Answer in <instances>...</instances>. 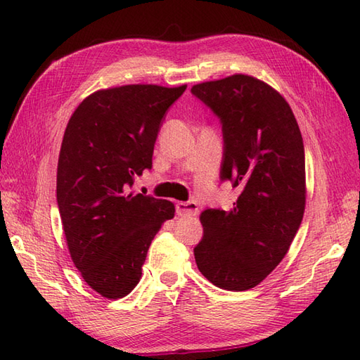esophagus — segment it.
<instances>
[{
    "instance_id": "1",
    "label": "esophagus",
    "mask_w": 360,
    "mask_h": 360,
    "mask_svg": "<svg viewBox=\"0 0 360 360\" xmlns=\"http://www.w3.org/2000/svg\"><path fill=\"white\" fill-rule=\"evenodd\" d=\"M176 212H178V215L181 217H195L198 215V204L195 201H179L176 204Z\"/></svg>"
}]
</instances>
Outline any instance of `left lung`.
Here are the masks:
<instances>
[{
    "label": "left lung",
    "mask_w": 360,
    "mask_h": 360,
    "mask_svg": "<svg viewBox=\"0 0 360 360\" xmlns=\"http://www.w3.org/2000/svg\"><path fill=\"white\" fill-rule=\"evenodd\" d=\"M192 93L223 125L221 179L240 195L231 209L201 213L198 269L213 285L246 290L278 266L307 204L304 147L292 110L278 91L252 75L202 82Z\"/></svg>",
    "instance_id": "8db88e82"
}]
</instances>
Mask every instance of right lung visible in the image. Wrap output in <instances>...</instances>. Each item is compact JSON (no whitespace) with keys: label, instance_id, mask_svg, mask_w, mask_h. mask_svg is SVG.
I'll return each instance as SVG.
<instances>
[{"label":"right lung","instance_id":"obj_1","mask_svg":"<svg viewBox=\"0 0 360 360\" xmlns=\"http://www.w3.org/2000/svg\"><path fill=\"white\" fill-rule=\"evenodd\" d=\"M187 85L98 89L68 122L57 167V204L68 249L83 280L110 300L142 275L151 240L174 204L128 190L151 168L160 122Z\"/></svg>","mask_w":360,"mask_h":360}]
</instances>
